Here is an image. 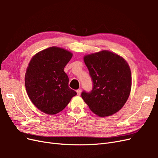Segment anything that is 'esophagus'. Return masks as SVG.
<instances>
[{"instance_id": "1", "label": "esophagus", "mask_w": 158, "mask_h": 158, "mask_svg": "<svg viewBox=\"0 0 158 158\" xmlns=\"http://www.w3.org/2000/svg\"><path fill=\"white\" fill-rule=\"evenodd\" d=\"M76 92H77V95H80L81 92H82V89H78L76 90Z\"/></svg>"}]
</instances>
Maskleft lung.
Wrapping results in <instances>:
<instances>
[{
	"instance_id": "1",
	"label": "left lung",
	"mask_w": 158,
	"mask_h": 158,
	"mask_svg": "<svg viewBox=\"0 0 158 158\" xmlns=\"http://www.w3.org/2000/svg\"><path fill=\"white\" fill-rule=\"evenodd\" d=\"M84 60L94 85L92 92L82 93L84 101L99 117L118 112L127 102L131 90V71L127 62L107 50L85 55Z\"/></svg>"
}]
</instances>
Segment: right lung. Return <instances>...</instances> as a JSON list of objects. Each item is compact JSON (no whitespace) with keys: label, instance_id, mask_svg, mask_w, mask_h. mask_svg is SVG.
I'll list each match as a JSON object with an SVG mask.
<instances>
[{"label":"right lung","instance_id":"1","mask_svg":"<svg viewBox=\"0 0 158 158\" xmlns=\"http://www.w3.org/2000/svg\"><path fill=\"white\" fill-rule=\"evenodd\" d=\"M73 55L63 48L51 47L38 52L28 64L25 74L27 95L45 114L63 111L77 94L69 87V79L64 71Z\"/></svg>","mask_w":158,"mask_h":158}]
</instances>
